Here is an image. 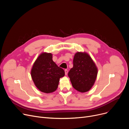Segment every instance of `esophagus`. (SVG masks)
Returning <instances> with one entry per match:
<instances>
[{
    "mask_svg": "<svg viewBox=\"0 0 129 129\" xmlns=\"http://www.w3.org/2000/svg\"><path fill=\"white\" fill-rule=\"evenodd\" d=\"M64 72H65V75H67V74H68V70H67V69H66V70H64Z\"/></svg>",
    "mask_w": 129,
    "mask_h": 129,
    "instance_id": "obj_1",
    "label": "esophagus"
}]
</instances>
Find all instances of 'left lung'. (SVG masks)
I'll return each instance as SVG.
<instances>
[{
	"mask_svg": "<svg viewBox=\"0 0 129 129\" xmlns=\"http://www.w3.org/2000/svg\"><path fill=\"white\" fill-rule=\"evenodd\" d=\"M98 68L91 57L86 52H77L73 59V67L68 73L73 87L81 92L88 91L93 86Z\"/></svg>",
	"mask_w": 129,
	"mask_h": 129,
	"instance_id": "obj_1",
	"label": "left lung"
}]
</instances>
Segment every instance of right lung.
Listing matches in <instances>:
<instances>
[{
  "label": "right lung",
  "instance_id": "right-lung-1",
  "mask_svg": "<svg viewBox=\"0 0 129 129\" xmlns=\"http://www.w3.org/2000/svg\"><path fill=\"white\" fill-rule=\"evenodd\" d=\"M53 55L43 52L38 56L31 70L33 81L38 89L49 93L56 90L60 78L64 76L63 69L53 60Z\"/></svg>",
  "mask_w": 129,
  "mask_h": 129
}]
</instances>
